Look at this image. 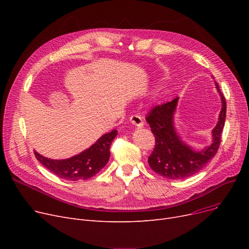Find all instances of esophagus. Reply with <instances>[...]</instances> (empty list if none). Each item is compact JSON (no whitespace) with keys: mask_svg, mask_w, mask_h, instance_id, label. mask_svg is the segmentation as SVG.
Wrapping results in <instances>:
<instances>
[{"mask_svg":"<svg viewBox=\"0 0 249 249\" xmlns=\"http://www.w3.org/2000/svg\"><path fill=\"white\" fill-rule=\"evenodd\" d=\"M129 120L134 126H136L138 128H141L143 125H144V122H143L142 117L139 116V115H132L131 117H130Z\"/></svg>","mask_w":249,"mask_h":249,"instance_id":"1","label":"esophagus"}]
</instances>
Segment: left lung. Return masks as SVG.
<instances>
[{
    "label": "left lung",
    "instance_id": "8db88e82",
    "mask_svg": "<svg viewBox=\"0 0 249 249\" xmlns=\"http://www.w3.org/2000/svg\"><path fill=\"white\" fill-rule=\"evenodd\" d=\"M215 86L221 97L222 108L218 123L212 130L213 141L203 150H194L176 131L174 115L178 97L155 106L148 113L146 121L155 137V146L148 158V164L153 172L169 179H181L197 174L216 155L225 125L226 102L216 82Z\"/></svg>",
    "mask_w": 249,
    "mask_h": 249
}]
</instances>
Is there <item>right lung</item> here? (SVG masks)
Segmentation results:
<instances>
[{
  "mask_svg": "<svg viewBox=\"0 0 249 249\" xmlns=\"http://www.w3.org/2000/svg\"><path fill=\"white\" fill-rule=\"evenodd\" d=\"M117 130L101 136L89 148L68 160H51L34 151L36 159L60 178L68 180L88 179L97 175L110 159V147Z\"/></svg>",
  "mask_w": 249,
  "mask_h": 249,
  "instance_id": "right-lung-1",
  "label": "right lung"
}]
</instances>
